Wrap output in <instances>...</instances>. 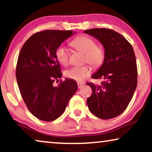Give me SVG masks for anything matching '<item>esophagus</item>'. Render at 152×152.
Segmentation results:
<instances>
[{
    "label": "esophagus",
    "instance_id": "esophagus-1",
    "mask_svg": "<svg viewBox=\"0 0 152 152\" xmlns=\"http://www.w3.org/2000/svg\"><path fill=\"white\" fill-rule=\"evenodd\" d=\"M84 84L83 83H78V88H83V86H84Z\"/></svg>",
    "mask_w": 152,
    "mask_h": 152
}]
</instances>
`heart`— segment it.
I'll return each instance as SVG.
<instances>
[{
	"label": "heart",
	"mask_w": 152,
	"mask_h": 152,
	"mask_svg": "<svg viewBox=\"0 0 152 152\" xmlns=\"http://www.w3.org/2000/svg\"><path fill=\"white\" fill-rule=\"evenodd\" d=\"M71 45L74 49L85 53V61L94 66H99L105 58V51L100 45H95L93 38L87 36H80L72 40ZM56 58L60 64L66 66L69 63V55L66 47L60 45L55 51ZM91 69L87 65L83 66L72 67L65 72V76L69 79L83 82L90 75Z\"/></svg>",
	"instance_id": "1"
}]
</instances>
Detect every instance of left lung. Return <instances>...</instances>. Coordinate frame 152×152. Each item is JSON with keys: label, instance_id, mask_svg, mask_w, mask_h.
Listing matches in <instances>:
<instances>
[{"label": "left lung", "instance_id": "obj_1", "mask_svg": "<svg viewBox=\"0 0 152 152\" xmlns=\"http://www.w3.org/2000/svg\"><path fill=\"white\" fill-rule=\"evenodd\" d=\"M85 32L97 39L105 51L102 65L91 76L103 82L87 83L93 91L86 101L88 109L101 119L113 118L126 110L137 88L135 55L128 40L114 30L93 28Z\"/></svg>", "mask_w": 152, "mask_h": 152}]
</instances>
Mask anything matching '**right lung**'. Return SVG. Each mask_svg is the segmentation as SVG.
Wrapping results in <instances>:
<instances>
[{
    "label": "right lung",
    "instance_id": "obj_1",
    "mask_svg": "<svg viewBox=\"0 0 152 152\" xmlns=\"http://www.w3.org/2000/svg\"><path fill=\"white\" fill-rule=\"evenodd\" d=\"M76 32L45 30L33 34L24 43L16 67V78L26 106L38 119L53 121L64 112L78 88L75 80L66 78L53 86L62 74L56 58L57 48Z\"/></svg>",
    "mask_w": 152,
    "mask_h": 152
}]
</instances>
